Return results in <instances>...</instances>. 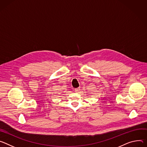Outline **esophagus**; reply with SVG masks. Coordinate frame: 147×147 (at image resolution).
Segmentation results:
<instances>
[{
	"mask_svg": "<svg viewBox=\"0 0 147 147\" xmlns=\"http://www.w3.org/2000/svg\"><path fill=\"white\" fill-rule=\"evenodd\" d=\"M79 90H80V88H75V91L76 92H78L79 91Z\"/></svg>",
	"mask_w": 147,
	"mask_h": 147,
	"instance_id": "esophagus-1",
	"label": "esophagus"
}]
</instances>
